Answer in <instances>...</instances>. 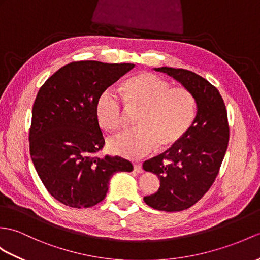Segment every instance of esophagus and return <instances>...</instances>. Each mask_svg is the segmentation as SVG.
Returning a JSON list of instances; mask_svg holds the SVG:
<instances>
[{"label": "esophagus", "mask_w": 260, "mask_h": 260, "mask_svg": "<svg viewBox=\"0 0 260 260\" xmlns=\"http://www.w3.org/2000/svg\"><path fill=\"white\" fill-rule=\"evenodd\" d=\"M134 171L136 173H143V167L141 164H138V162H134Z\"/></svg>", "instance_id": "esophagus-1"}]
</instances>
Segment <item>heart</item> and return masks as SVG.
Returning a JSON list of instances; mask_svg holds the SVG:
<instances>
[{"label":"heart","instance_id":"obj_1","mask_svg":"<svg viewBox=\"0 0 260 260\" xmlns=\"http://www.w3.org/2000/svg\"><path fill=\"white\" fill-rule=\"evenodd\" d=\"M122 96L128 108H138L137 129L124 131L108 138L107 147L124 157L137 158L156 147L164 149L182 140L194 122L196 100L188 88L171 84L149 72L137 74L122 86ZM111 89L96 102V115L103 128L118 129L123 123L124 104Z\"/></svg>","mask_w":260,"mask_h":260}]
</instances>
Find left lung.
<instances>
[{
	"instance_id": "8db88e82",
	"label": "left lung",
	"mask_w": 260,
	"mask_h": 260,
	"mask_svg": "<svg viewBox=\"0 0 260 260\" xmlns=\"http://www.w3.org/2000/svg\"><path fill=\"white\" fill-rule=\"evenodd\" d=\"M154 70L188 88L197 104L196 117L182 140L143 164L144 171L160 180L158 190L144 202L157 210L180 212L206 194L219 173L229 141L227 110L218 89L194 72L166 66Z\"/></svg>"
}]
</instances>
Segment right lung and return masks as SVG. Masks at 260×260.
<instances>
[{
	"instance_id": "right-lung-1",
	"label": "right lung",
	"mask_w": 260,
	"mask_h": 260,
	"mask_svg": "<svg viewBox=\"0 0 260 260\" xmlns=\"http://www.w3.org/2000/svg\"><path fill=\"white\" fill-rule=\"evenodd\" d=\"M134 66L72 62L48 77L36 95L29 154L47 191L66 206H95L105 198L114 174L133 171L127 159L95 154L105 145L96 102Z\"/></svg>"
}]
</instances>
